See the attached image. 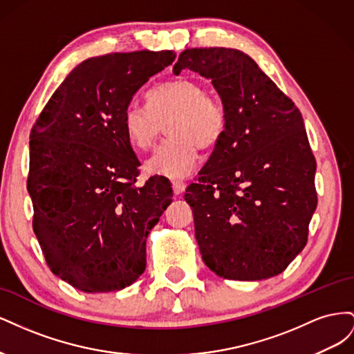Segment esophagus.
<instances>
[{
  "label": "esophagus",
  "mask_w": 354,
  "mask_h": 354,
  "mask_svg": "<svg viewBox=\"0 0 354 354\" xmlns=\"http://www.w3.org/2000/svg\"><path fill=\"white\" fill-rule=\"evenodd\" d=\"M185 187H186L185 181H181V180H173V190H174V194H176V195L183 194Z\"/></svg>",
  "instance_id": "esophagus-1"
}]
</instances>
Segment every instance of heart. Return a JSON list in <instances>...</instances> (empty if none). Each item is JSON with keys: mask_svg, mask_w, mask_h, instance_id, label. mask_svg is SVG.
<instances>
[{"mask_svg": "<svg viewBox=\"0 0 354 354\" xmlns=\"http://www.w3.org/2000/svg\"><path fill=\"white\" fill-rule=\"evenodd\" d=\"M147 106L128 103L122 112L124 133L133 146L151 147L167 124L168 138L147 158V174L185 177L198 162V146L209 147L226 128V111L194 80L159 84L146 94Z\"/></svg>", "mask_w": 354, "mask_h": 354, "instance_id": "obj_1", "label": "heart"}]
</instances>
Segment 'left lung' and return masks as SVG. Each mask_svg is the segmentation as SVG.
<instances>
[{
    "mask_svg": "<svg viewBox=\"0 0 354 354\" xmlns=\"http://www.w3.org/2000/svg\"><path fill=\"white\" fill-rule=\"evenodd\" d=\"M185 69L209 80L226 111V128L185 195L202 260L224 279H269L303 251L317 205L303 116L243 51L187 48L173 72Z\"/></svg>",
    "mask_w": 354,
    "mask_h": 354,
    "instance_id": "1",
    "label": "left lung"
}]
</instances>
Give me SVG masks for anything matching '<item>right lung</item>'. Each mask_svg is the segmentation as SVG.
Segmentation results:
<instances>
[{
  "instance_id": "obj_1",
  "label": "right lung",
  "mask_w": 354,
  "mask_h": 354,
  "mask_svg": "<svg viewBox=\"0 0 354 354\" xmlns=\"http://www.w3.org/2000/svg\"><path fill=\"white\" fill-rule=\"evenodd\" d=\"M174 59L171 50H143L84 60L32 128L34 232L53 274L80 291H120L146 269V241L173 187L160 176L136 185L140 162L122 112Z\"/></svg>"
}]
</instances>
